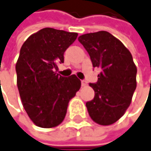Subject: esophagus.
I'll use <instances>...</instances> for the list:
<instances>
[{
  "label": "esophagus",
  "mask_w": 151,
  "mask_h": 151,
  "mask_svg": "<svg viewBox=\"0 0 151 151\" xmlns=\"http://www.w3.org/2000/svg\"><path fill=\"white\" fill-rule=\"evenodd\" d=\"M81 85H82V86H87V82L86 80H82L81 81Z\"/></svg>",
  "instance_id": "34e87169"
}]
</instances>
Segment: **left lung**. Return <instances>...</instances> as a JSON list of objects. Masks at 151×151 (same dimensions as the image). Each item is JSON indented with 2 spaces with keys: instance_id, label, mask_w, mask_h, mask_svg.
Wrapping results in <instances>:
<instances>
[{
  "instance_id": "obj_1",
  "label": "left lung",
  "mask_w": 151,
  "mask_h": 151,
  "mask_svg": "<svg viewBox=\"0 0 151 151\" xmlns=\"http://www.w3.org/2000/svg\"><path fill=\"white\" fill-rule=\"evenodd\" d=\"M88 52L93 67L100 69L98 82L90 84L94 99L86 103L91 118L100 125H110L130 106L137 87V66L130 52L106 31L78 37Z\"/></svg>"
}]
</instances>
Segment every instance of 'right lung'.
Returning a JSON list of instances; mask_svg holds the SVG:
<instances>
[{"label":"right lung","mask_w":151,"mask_h":151,"mask_svg":"<svg viewBox=\"0 0 151 151\" xmlns=\"http://www.w3.org/2000/svg\"><path fill=\"white\" fill-rule=\"evenodd\" d=\"M77 37V33L46 27L30 35L21 47L15 65L17 86L25 111L39 127L60 124L69 101L80 89L77 76L65 78L55 72Z\"/></svg>","instance_id":"obj_1"}]
</instances>
